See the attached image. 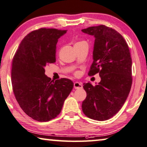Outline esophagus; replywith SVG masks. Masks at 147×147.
Wrapping results in <instances>:
<instances>
[{
    "instance_id": "1",
    "label": "esophagus",
    "mask_w": 147,
    "mask_h": 147,
    "mask_svg": "<svg viewBox=\"0 0 147 147\" xmlns=\"http://www.w3.org/2000/svg\"><path fill=\"white\" fill-rule=\"evenodd\" d=\"M74 87L75 89H81L82 88V85L80 82H75L74 83Z\"/></svg>"
}]
</instances>
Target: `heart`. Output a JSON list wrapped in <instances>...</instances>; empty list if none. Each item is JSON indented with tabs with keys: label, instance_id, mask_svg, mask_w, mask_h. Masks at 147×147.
Instances as JSON below:
<instances>
[{
	"label": "heart",
	"instance_id": "1",
	"mask_svg": "<svg viewBox=\"0 0 147 147\" xmlns=\"http://www.w3.org/2000/svg\"><path fill=\"white\" fill-rule=\"evenodd\" d=\"M82 43H86V42H85L84 41H78V42H76L75 43V45H79V44H82ZM74 74L75 75H78V73L77 72H76V73H74Z\"/></svg>",
	"mask_w": 147,
	"mask_h": 147
}]
</instances>
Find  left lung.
Masks as SVG:
<instances>
[{"label":"left lung","mask_w":147,"mask_h":147,"mask_svg":"<svg viewBox=\"0 0 147 147\" xmlns=\"http://www.w3.org/2000/svg\"><path fill=\"white\" fill-rule=\"evenodd\" d=\"M82 31L95 37L88 75L99 73L101 78L94 86L84 84L86 98L82 111L90 119L105 121L119 111L129 94L133 80L129 49L121 35L108 26H92Z\"/></svg>","instance_id":"1"}]
</instances>
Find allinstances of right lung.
Listing matches in <instances>:
<instances>
[{
    "instance_id": "1",
    "label": "right lung",
    "mask_w": 147,
    "mask_h": 147,
    "mask_svg": "<svg viewBox=\"0 0 147 147\" xmlns=\"http://www.w3.org/2000/svg\"><path fill=\"white\" fill-rule=\"evenodd\" d=\"M67 30L41 28L29 33L15 53L12 64V89L22 109L33 119L50 121L59 114L73 88V81H55L45 74L46 65L55 63L58 39Z\"/></svg>"
}]
</instances>
